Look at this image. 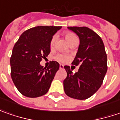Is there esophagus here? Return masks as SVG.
I'll return each mask as SVG.
<instances>
[{"label": "esophagus", "instance_id": "34e87169", "mask_svg": "<svg viewBox=\"0 0 120 120\" xmlns=\"http://www.w3.org/2000/svg\"><path fill=\"white\" fill-rule=\"evenodd\" d=\"M59 68H60L61 69H63V68H64V65H62V64H60V65H59Z\"/></svg>", "mask_w": 120, "mask_h": 120}]
</instances>
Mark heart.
Returning <instances> with one entry per match:
<instances>
[{"label":"heart","mask_w":120,"mask_h":120,"mask_svg":"<svg viewBox=\"0 0 120 120\" xmlns=\"http://www.w3.org/2000/svg\"><path fill=\"white\" fill-rule=\"evenodd\" d=\"M65 37L67 40V41L69 43V44L71 43L72 42H73L74 41L77 39V37L75 36V34L72 33L71 32H66L65 33ZM55 37H53L51 38V39L50 41V43H49V47L51 49H53L55 46ZM56 60H57L58 61H60V62L62 63H65L67 62V61L69 60L70 59V56L69 55H64V54H59L56 56Z\"/></svg>","instance_id":"obj_1"}]
</instances>
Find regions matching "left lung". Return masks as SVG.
I'll use <instances>...</instances> for the list:
<instances>
[{"label": "left lung", "mask_w": 120, "mask_h": 120, "mask_svg": "<svg viewBox=\"0 0 120 120\" xmlns=\"http://www.w3.org/2000/svg\"><path fill=\"white\" fill-rule=\"evenodd\" d=\"M78 35L80 44L72 64L79 69L73 73L65 65L67 77L63 81L67 96L77 99H86L99 90L108 70L107 54L101 38L85 26H68Z\"/></svg>", "instance_id": "obj_1"}]
</instances>
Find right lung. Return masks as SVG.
Returning a JSON list of instances; mask_svg holds the SVG:
<instances>
[{"label":"right lung","mask_w":120,"mask_h":120,"mask_svg":"<svg viewBox=\"0 0 120 120\" xmlns=\"http://www.w3.org/2000/svg\"><path fill=\"white\" fill-rule=\"evenodd\" d=\"M61 28L55 26L31 28L23 32L14 45L10 59L11 75L22 95L37 98L48 92L59 64L52 61L44 68L40 62L50 53V41Z\"/></svg>","instance_id":"obj_1"}]
</instances>
